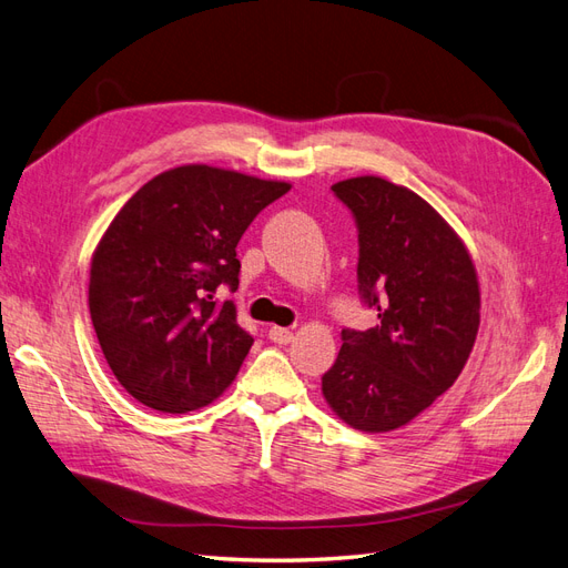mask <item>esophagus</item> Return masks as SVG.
Segmentation results:
<instances>
[{"mask_svg": "<svg viewBox=\"0 0 568 568\" xmlns=\"http://www.w3.org/2000/svg\"><path fill=\"white\" fill-rule=\"evenodd\" d=\"M270 341L274 343H288L291 338H294V332L286 329V326H270Z\"/></svg>", "mask_w": 568, "mask_h": 568, "instance_id": "34e87169", "label": "esophagus"}]
</instances>
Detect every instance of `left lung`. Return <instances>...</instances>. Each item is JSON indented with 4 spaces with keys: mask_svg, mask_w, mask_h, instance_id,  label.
Returning <instances> with one entry per match:
<instances>
[{
    "mask_svg": "<svg viewBox=\"0 0 568 568\" xmlns=\"http://www.w3.org/2000/svg\"><path fill=\"white\" fill-rule=\"evenodd\" d=\"M332 189L357 222V291L379 322L341 332L322 393L348 426L386 434L432 407L467 365L478 277L457 232L412 189L374 175Z\"/></svg>",
    "mask_w": 568,
    "mask_h": 568,
    "instance_id": "left-lung-1",
    "label": "left lung"
}]
</instances>
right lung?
<instances>
[{
    "instance_id": "add662e5",
    "label": "right lung",
    "mask_w": 568,
    "mask_h": 568,
    "mask_svg": "<svg viewBox=\"0 0 568 568\" xmlns=\"http://www.w3.org/2000/svg\"><path fill=\"white\" fill-rule=\"evenodd\" d=\"M288 189L192 163L149 180L118 211L92 255L90 315L134 400L184 415L234 382L253 338L215 294L236 291L239 239Z\"/></svg>"
}]
</instances>
